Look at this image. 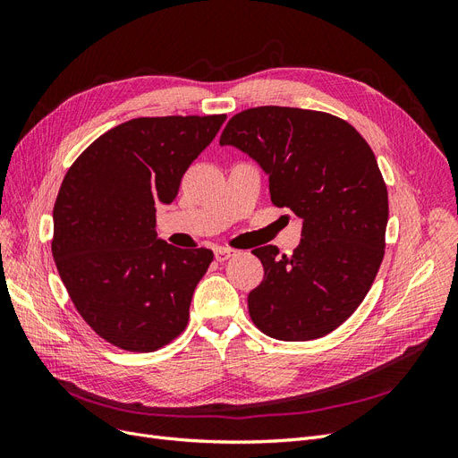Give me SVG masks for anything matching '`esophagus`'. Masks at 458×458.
I'll return each instance as SVG.
<instances>
[{"instance_id": "1", "label": "esophagus", "mask_w": 458, "mask_h": 458, "mask_svg": "<svg viewBox=\"0 0 458 458\" xmlns=\"http://www.w3.org/2000/svg\"><path fill=\"white\" fill-rule=\"evenodd\" d=\"M214 254H216V259L217 261H225V259H229L231 256H234V250H233V248H216V250H214Z\"/></svg>"}]
</instances>
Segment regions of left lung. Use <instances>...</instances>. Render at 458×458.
I'll return each instance as SVG.
<instances>
[{
    "label": "left lung",
    "instance_id": "1",
    "mask_svg": "<svg viewBox=\"0 0 458 458\" xmlns=\"http://www.w3.org/2000/svg\"><path fill=\"white\" fill-rule=\"evenodd\" d=\"M219 145L246 152L269 177L271 200L301 219L293 256L256 248L263 281L248 311L267 336L321 338L361 303L384 258L387 191L369 143L318 110L258 106L234 114Z\"/></svg>",
    "mask_w": 458,
    "mask_h": 458
}]
</instances>
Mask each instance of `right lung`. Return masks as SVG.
<instances>
[{"instance_id": "obj_1", "label": "right lung", "mask_w": 458, "mask_h": 458, "mask_svg": "<svg viewBox=\"0 0 458 458\" xmlns=\"http://www.w3.org/2000/svg\"><path fill=\"white\" fill-rule=\"evenodd\" d=\"M225 114L123 122L66 172L53 208L51 250L84 321L106 342L152 352L187 327L208 248H175L157 234V206L214 141Z\"/></svg>"}]
</instances>
